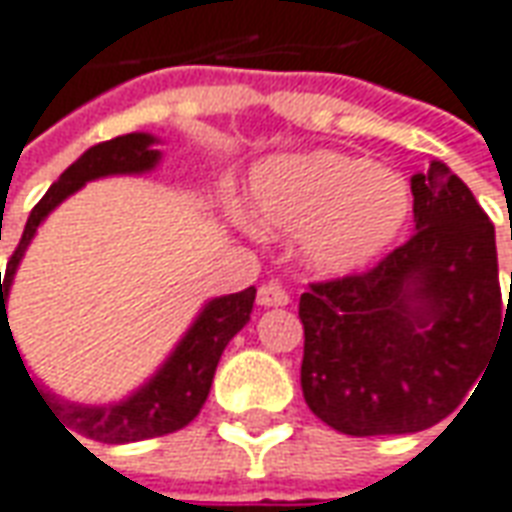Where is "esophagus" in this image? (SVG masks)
Instances as JSON below:
<instances>
[{"label": "esophagus", "instance_id": "34e87169", "mask_svg": "<svg viewBox=\"0 0 512 512\" xmlns=\"http://www.w3.org/2000/svg\"><path fill=\"white\" fill-rule=\"evenodd\" d=\"M259 303L262 306H287L290 303V292L278 284H262L259 287Z\"/></svg>", "mask_w": 512, "mask_h": 512}]
</instances>
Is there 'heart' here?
<instances>
[{
	"instance_id": "1",
	"label": "heart",
	"mask_w": 512,
	"mask_h": 512,
	"mask_svg": "<svg viewBox=\"0 0 512 512\" xmlns=\"http://www.w3.org/2000/svg\"><path fill=\"white\" fill-rule=\"evenodd\" d=\"M248 214L262 231L301 236L306 259L348 273L376 259L410 217L401 175L343 153L287 155L253 172Z\"/></svg>"
}]
</instances>
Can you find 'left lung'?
I'll list each match as a JSON object with an SVG mask.
<instances>
[{"label":"left lung","mask_w":512,"mask_h":512,"mask_svg":"<svg viewBox=\"0 0 512 512\" xmlns=\"http://www.w3.org/2000/svg\"><path fill=\"white\" fill-rule=\"evenodd\" d=\"M412 197L418 231L404 245L365 273L312 281L298 303L303 398L354 438L440 424L507 323L493 222L471 189L432 161Z\"/></svg>","instance_id":"1"}]
</instances>
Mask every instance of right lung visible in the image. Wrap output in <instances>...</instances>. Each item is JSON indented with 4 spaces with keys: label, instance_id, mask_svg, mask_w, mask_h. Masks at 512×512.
<instances>
[{
    "label": "right lung",
    "instance_id": "add662e5",
    "mask_svg": "<svg viewBox=\"0 0 512 512\" xmlns=\"http://www.w3.org/2000/svg\"><path fill=\"white\" fill-rule=\"evenodd\" d=\"M153 142L155 139L147 136V133H128V136H116L111 142L91 147L63 172L58 181L49 186L47 195L35 203V209L27 217L19 245H16L10 262H7L5 281H2V357H5V340H13L5 309L7 292H10L13 273H16L30 239H33L35 228L41 225V220L47 217L49 211L72 192H77L86 181H94V178H102V175L153 169L155 161H158V150H150ZM253 301H256V287H248V290L211 301L200 312L195 326L183 337L181 345L175 348V354L167 359V365L158 370L136 396H130L128 401H122L116 407H74V404H66L61 398L38 390L27 368H24V362H21V368H24L27 379L35 387V393L41 396V401L47 407H52L49 412L58 421L72 426L74 432H80L83 438L100 440V443H133V440L161 438V435L178 432L186 424H192L197 412L203 410L222 351H225V345L231 343L236 331L250 320ZM10 348H16V340H13ZM16 354H19V348H16Z\"/></svg>",
    "mask_w": 512,
    "mask_h": 512
}]
</instances>
